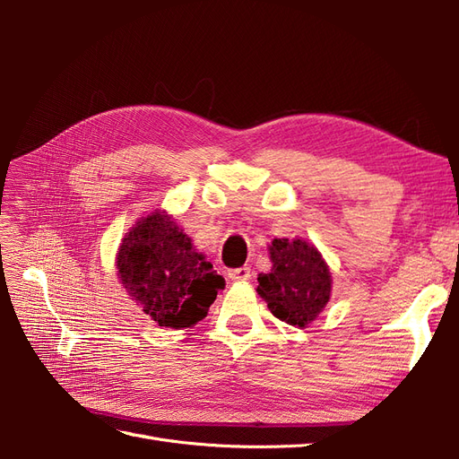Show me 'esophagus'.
<instances>
[{"instance_id": "obj_1", "label": "esophagus", "mask_w": 459, "mask_h": 459, "mask_svg": "<svg viewBox=\"0 0 459 459\" xmlns=\"http://www.w3.org/2000/svg\"><path fill=\"white\" fill-rule=\"evenodd\" d=\"M228 277L231 281H247V280H251V268H248V266L231 268L228 272Z\"/></svg>"}]
</instances>
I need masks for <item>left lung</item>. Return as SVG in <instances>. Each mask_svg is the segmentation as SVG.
I'll return each instance as SVG.
<instances>
[{"label": "left lung", "instance_id": "left-lung-1", "mask_svg": "<svg viewBox=\"0 0 459 459\" xmlns=\"http://www.w3.org/2000/svg\"><path fill=\"white\" fill-rule=\"evenodd\" d=\"M270 258L273 268L258 275V295L281 322L307 327L329 300V268L316 247L302 239H273Z\"/></svg>", "mask_w": 459, "mask_h": 459}]
</instances>
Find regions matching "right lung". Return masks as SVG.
<instances>
[{"label":"right lung","instance_id":"obj_1","mask_svg":"<svg viewBox=\"0 0 459 459\" xmlns=\"http://www.w3.org/2000/svg\"><path fill=\"white\" fill-rule=\"evenodd\" d=\"M117 268L128 295L160 327L201 322L224 289V277L195 253L170 216L152 212L124 238Z\"/></svg>","mask_w":459,"mask_h":459}]
</instances>
